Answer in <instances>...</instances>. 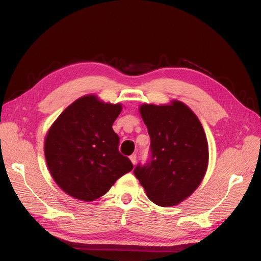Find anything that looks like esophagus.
<instances>
[{
    "mask_svg": "<svg viewBox=\"0 0 261 261\" xmlns=\"http://www.w3.org/2000/svg\"><path fill=\"white\" fill-rule=\"evenodd\" d=\"M129 159H130V161L133 162V164L135 165L136 162H137V155H136V153H133V154L129 156Z\"/></svg>",
    "mask_w": 261,
    "mask_h": 261,
    "instance_id": "esophagus-1",
    "label": "esophagus"
}]
</instances>
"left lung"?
<instances>
[{
	"instance_id": "1",
	"label": "left lung",
	"mask_w": 261,
	"mask_h": 261,
	"mask_svg": "<svg viewBox=\"0 0 261 261\" xmlns=\"http://www.w3.org/2000/svg\"><path fill=\"white\" fill-rule=\"evenodd\" d=\"M150 136V156L134 174L149 199L162 207L183 201L195 191L208 165V143L194 112L179 101L141 106Z\"/></svg>"
}]
</instances>
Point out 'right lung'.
<instances>
[{
    "label": "right lung",
    "mask_w": 261,
    "mask_h": 261,
    "mask_svg": "<svg viewBox=\"0 0 261 261\" xmlns=\"http://www.w3.org/2000/svg\"><path fill=\"white\" fill-rule=\"evenodd\" d=\"M121 111V105L85 96L65 109L46 135L44 154L51 175L74 198L97 199L133 170L112 128Z\"/></svg>",
    "instance_id": "obj_1"
}]
</instances>
